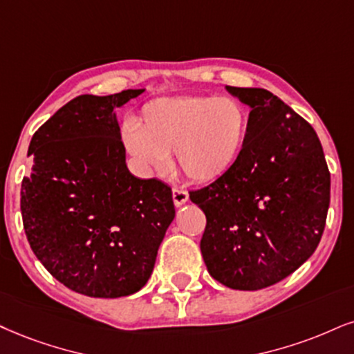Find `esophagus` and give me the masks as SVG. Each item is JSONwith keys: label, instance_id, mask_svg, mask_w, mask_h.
Instances as JSON below:
<instances>
[{"label": "esophagus", "instance_id": "obj_1", "mask_svg": "<svg viewBox=\"0 0 354 354\" xmlns=\"http://www.w3.org/2000/svg\"><path fill=\"white\" fill-rule=\"evenodd\" d=\"M172 198H174V205L176 207H182V205L189 202V192L184 189H172Z\"/></svg>", "mask_w": 354, "mask_h": 354}]
</instances>
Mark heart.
<instances>
[{
	"mask_svg": "<svg viewBox=\"0 0 354 354\" xmlns=\"http://www.w3.org/2000/svg\"><path fill=\"white\" fill-rule=\"evenodd\" d=\"M246 104L233 97H170L146 103L139 124L123 126V144L144 172L176 167L194 182H212L236 165L250 136Z\"/></svg>",
	"mask_w": 354,
	"mask_h": 354,
	"instance_id": "heart-1",
	"label": "heart"
}]
</instances>
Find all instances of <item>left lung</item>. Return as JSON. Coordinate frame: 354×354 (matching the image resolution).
<instances>
[{
  "mask_svg": "<svg viewBox=\"0 0 354 354\" xmlns=\"http://www.w3.org/2000/svg\"><path fill=\"white\" fill-rule=\"evenodd\" d=\"M251 108L248 142L230 172L190 192L207 216L200 250L230 289L259 290L290 276L325 230L330 172L315 129L264 88L226 86Z\"/></svg>",
  "mask_w": 354,
  "mask_h": 354,
  "instance_id": "obj_1",
  "label": "left lung"
}]
</instances>
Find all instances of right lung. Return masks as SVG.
Listing matches in <instances>:
<instances>
[{"instance_id":"obj_1","label":"right lung","mask_w":354,"mask_h":354,"mask_svg":"<svg viewBox=\"0 0 354 354\" xmlns=\"http://www.w3.org/2000/svg\"><path fill=\"white\" fill-rule=\"evenodd\" d=\"M142 91L80 95L29 144L21 213L30 250L57 281L88 297L142 289L176 216L169 185L126 167L115 108Z\"/></svg>"}]
</instances>
